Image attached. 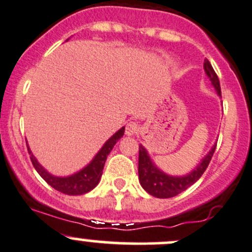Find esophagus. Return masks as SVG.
Listing matches in <instances>:
<instances>
[{
	"mask_svg": "<svg viewBox=\"0 0 252 252\" xmlns=\"http://www.w3.org/2000/svg\"><path fill=\"white\" fill-rule=\"evenodd\" d=\"M137 131H139V126L135 122H129L126 126V135H128V136H132Z\"/></svg>",
	"mask_w": 252,
	"mask_h": 252,
	"instance_id": "1",
	"label": "esophagus"
}]
</instances>
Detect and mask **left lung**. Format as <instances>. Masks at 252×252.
I'll return each mask as SVG.
<instances>
[{
  "label": "left lung",
  "instance_id": "1",
  "mask_svg": "<svg viewBox=\"0 0 252 252\" xmlns=\"http://www.w3.org/2000/svg\"><path fill=\"white\" fill-rule=\"evenodd\" d=\"M203 69L209 81L212 82V86L214 87L218 96L221 98L219 79H218V75L215 74L214 69H213L208 60H204ZM215 147H217V143L213 145V147L209 149L208 153L198 162L197 166L192 168L189 173L183 176H173L168 175V173L164 172L161 168L158 167L154 160L149 156L147 149L143 147L142 145H140L139 181L141 187L148 193H151L152 196L158 198H168L177 196L178 193L187 190L189 187H191L193 183H196L201 178V176L203 175V172L208 167L209 162H211Z\"/></svg>",
  "mask_w": 252,
  "mask_h": 252
}]
</instances>
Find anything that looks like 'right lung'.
Masks as SVG:
<instances>
[{"label":"right lung","mask_w":252,"mask_h":252,"mask_svg":"<svg viewBox=\"0 0 252 252\" xmlns=\"http://www.w3.org/2000/svg\"><path fill=\"white\" fill-rule=\"evenodd\" d=\"M124 129H126V126H122L120 130L116 131L115 134L104 143L103 147L99 149L98 153L93 157V159L91 160L85 167H82L81 170H79L77 172H74L73 175L69 176H55L52 175V173H50L45 167L41 166L40 162L37 160V158L33 156L27 141L26 145L27 149H29L30 158H31L33 166H34L35 171L39 173L41 178H43L46 183L51 185V187L54 188V189H56L57 191L67 193V195H84V193L90 192L91 190L94 189L99 182H100L106 158L110 154V152L112 151L113 146H115L116 143H117V141L124 135Z\"/></svg>","instance_id":"add662e5"}]
</instances>
